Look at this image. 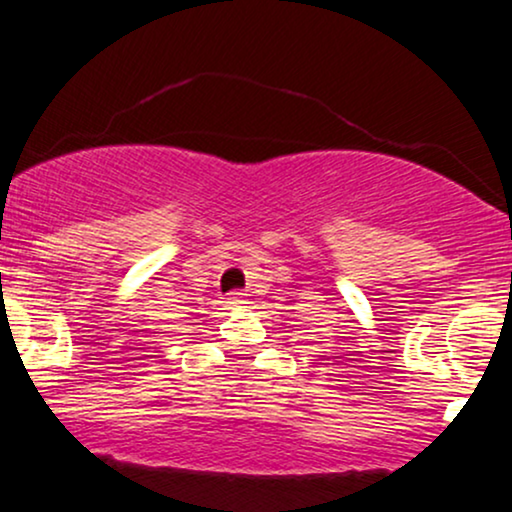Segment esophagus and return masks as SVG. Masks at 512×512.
I'll return each instance as SVG.
<instances>
[{
  "instance_id": "obj_1",
  "label": "esophagus",
  "mask_w": 512,
  "mask_h": 512,
  "mask_svg": "<svg viewBox=\"0 0 512 512\" xmlns=\"http://www.w3.org/2000/svg\"><path fill=\"white\" fill-rule=\"evenodd\" d=\"M226 303H228V305H233V308H240V305H243V303H248V298H245V293L233 291L231 296L226 298Z\"/></svg>"
}]
</instances>
